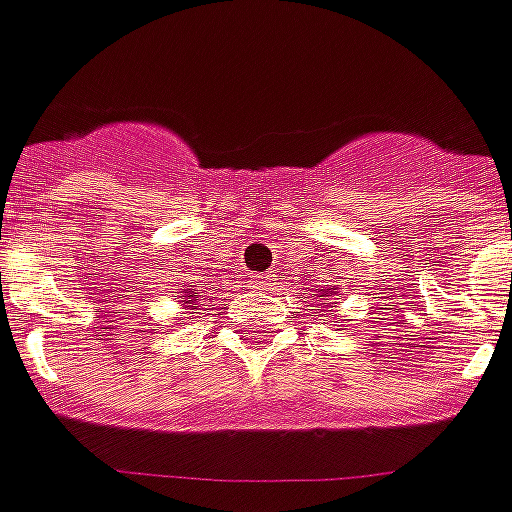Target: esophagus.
<instances>
[{
	"label": "esophagus",
	"instance_id": "34e87169",
	"mask_svg": "<svg viewBox=\"0 0 512 512\" xmlns=\"http://www.w3.org/2000/svg\"><path fill=\"white\" fill-rule=\"evenodd\" d=\"M267 275H255V278H252V285H255V288H265V285H270L267 283Z\"/></svg>",
	"mask_w": 512,
	"mask_h": 512
}]
</instances>
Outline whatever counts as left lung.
Masks as SVG:
<instances>
[{
    "label": "left lung",
    "mask_w": 512,
    "mask_h": 512,
    "mask_svg": "<svg viewBox=\"0 0 512 512\" xmlns=\"http://www.w3.org/2000/svg\"><path fill=\"white\" fill-rule=\"evenodd\" d=\"M333 290V288H331ZM321 298H328V295H321Z\"/></svg>",
    "instance_id": "left-lung-1"
}]
</instances>
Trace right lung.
<instances>
[{
    "label": "right lung",
    "instance_id": "add662e5",
    "mask_svg": "<svg viewBox=\"0 0 512 512\" xmlns=\"http://www.w3.org/2000/svg\"><path fill=\"white\" fill-rule=\"evenodd\" d=\"M186 303H189V300H186Z\"/></svg>",
    "mask_w": 512,
    "mask_h": 512
}]
</instances>
